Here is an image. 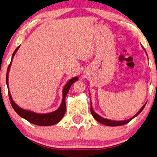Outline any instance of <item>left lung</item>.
Listing matches in <instances>:
<instances>
[{
    "label": "left lung",
    "mask_w": 157,
    "mask_h": 157,
    "mask_svg": "<svg viewBox=\"0 0 157 157\" xmlns=\"http://www.w3.org/2000/svg\"><path fill=\"white\" fill-rule=\"evenodd\" d=\"M144 51H145V49H144ZM145 104H144L143 106L141 109H140V111L137 112V113L135 114V115L132 117V118L128 119V120H125V121H112V120H109V119H106V118H102L101 116H100L99 115H98L97 113H95L94 111L93 108H92V102H91V107H90V110H91V113H92V116L96 120H97L98 122H99L100 123H102L104 124L105 125H108V126H120V125H125V124L129 123L130 121L132 120L135 118V117H136L139 115V114L141 113L142 110L144 109V106H145Z\"/></svg>",
    "instance_id": "8db88e82"
}]
</instances>
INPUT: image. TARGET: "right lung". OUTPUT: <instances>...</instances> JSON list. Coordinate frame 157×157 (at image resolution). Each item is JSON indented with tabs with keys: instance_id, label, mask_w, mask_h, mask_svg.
Here are the masks:
<instances>
[{
	"instance_id": "obj_1",
	"label": "right lung",
	"mask_w": 157,
	"mask_h": 157,
	"mask_svg": "<svg viewBox=\"0 0 157 157\" xmlns=\"http://www.w3.org/2000/svg\"><path fill=\"white\" fill-rule=\"evenodd\" d=\"M20 48V46L15 49L14 53L12 56V59L11 62L9 66L8 67V71H7L6 74V84L7 86L8 87V95H9V99H10V104L13 106V109L15 110V111L17 113L19 116L22 118H25V120L29 121V123L36 125H40V126H49V125H53L55 124L58 123L59 121L61 120L63 117L64 116L65 111H66V104H65V97H66L67 94L68 93L70 88H71V85L73 84L75 82L78 80V77H75V78H72L66 83V85H65L63 90V99L61 104L59 108H58L56 111L51 112L48 113H35V112L28 111V110L22 109L15 104L13 100L12 96L10 94V91H9V86H8V74L9 71H10V68L11 66L12 61H13V57L15 54L17 52V50Z\"/></svg>"
}]
</instances>
